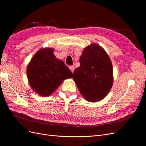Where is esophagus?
Instances as JSON below:
<instances>
[{"label":"esophagus","instance_id":"34e87169","mask_svg":"<svg viewBox=\"0 0 146 146\" xmlns=\"http://www.w3.org/2000/svg\"><path fill=\"white\" fill-rule=\"evenodd\" d=\"M69 68H70V70H71V71H72V73H73V72H74V68H75V67H74V66H70Z\"/></svg>","mask_w":146,"mask_h":146}]
</instances>
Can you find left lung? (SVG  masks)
Returning a JSON list of instances; mask_svg holds the SVG:
<instances>
[{"instance_id": "left-lung-1", "label": "left lung", "mask_w": 146, "mask_h": 146, "mask_svg": "<svg viewBox=\"0 0 146 146\" xmlns=\"http://www.w3.org/2000/svg\"><path fill=\"white\" fill-rule=\"evenodd\" d=\"M80 66L74 70L73 80L79 90L89 102L104 99L113 82L111 60L100 45L93 44L84 48Z\"/></svg>"}]
</instances>
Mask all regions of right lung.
Here are the masks:
<instances>
[{"mask_svg": "<svg viewBox=\"0 0 146 146\" xmlns=\"http://www.w3.org/2000/svg\"><path fill=\"white\" fill-rule=\"evenodd\" d=\"M54 50H39L30 60L27 68L31 87L42 96L51 95L64 79L72 78L73 74L62 60L53 54Z\"/></svg>", "mask_w": 146, "mask_h": 146, "instance_id": "obj_1", "label": "right lung"}]
</instances>
